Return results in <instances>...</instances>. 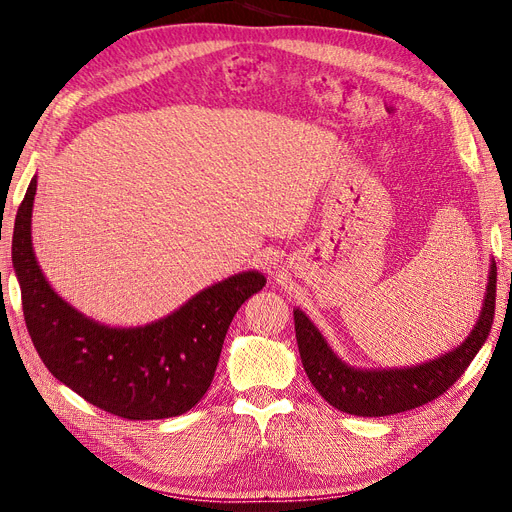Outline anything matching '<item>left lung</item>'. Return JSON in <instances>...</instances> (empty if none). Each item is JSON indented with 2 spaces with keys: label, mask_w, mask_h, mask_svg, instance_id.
Returning a JSON list of instances; mask_svg holds the SVG:
<instances>
[{
  "label": "left lung",
  "mask_w": 512,
  "mask_h": 512,
  "mask_svg": "<svg viewBox=\"0 0 512 512\" xmlns=\"http://www.w3.org/2000/svg\"><path fill=\"white\" fill-rule=\"evenodd\" d=\"M479 319L467 340L454 351L405 369H355L340 361L311 319L294 309V332L307 378L332 407L359 417H384L442 396L461 378L469 363L488 340L496 309V263L490 265V280Z\"/></svg>",
  "instance_id": "1"
}]
</instances>
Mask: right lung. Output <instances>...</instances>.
<instances>
[{"instance_id": "1", "label": "right lung", "mask_w": 512, "mask_h": 512, "mask_svg": "<svg viewBox=\"0 0 512 512\" xmlns=\"http://www.w3.org/2000/svg\"><path fill=\"white\" fill-rule=\"evenodd\" d=\"M35 193L37 178L16 213L12 261L26 330L45 367L91 405L130 421L191 411L211 386L232 317L265 276H230L147 326H103L58 297L39 270L31 240Z\"/></svg>"}]
</instances>
